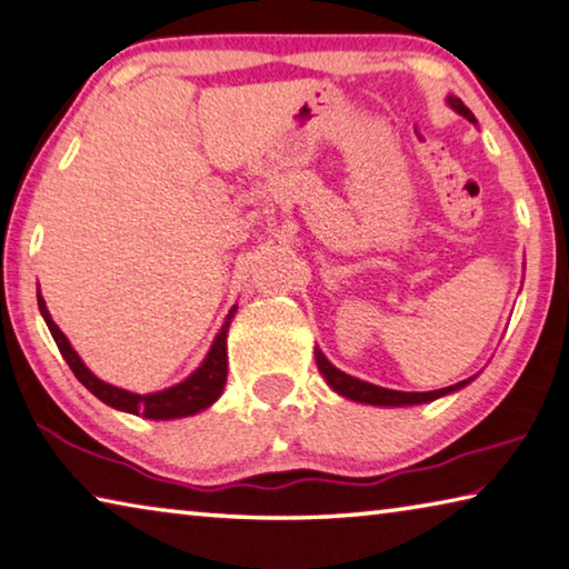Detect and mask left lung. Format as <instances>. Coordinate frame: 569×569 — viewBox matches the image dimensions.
<instances>
[{"label":"left lung","instance_id":"left-lung-1","mask_svg":"<svg viewBox=\"0 0 569 569\" xmlns=\"http://www.w3.org/2000/svg\"><path fill=\"white\" fill-rule=\"evenodd\" d=\"M450 108H453L456 113L466 116L468 121L476 123V116L468 111L466 103L461 98H448ZM317 365H319V372L323 375V380L329 382V387L333 392H339L341 398H349L355 402H365V405H382V408H405V405H422V402H432L438 398H443L448 392H456L466 387L471 380H463L458 385H450L443 387V390H432V392H400V390H387V387H377V385H369L365 380H357V377L345 375L341 369L333 367L327 357L321 355V349H317Z\"/></svg>","mask_w":569,"mask_h":569}]
</instances>
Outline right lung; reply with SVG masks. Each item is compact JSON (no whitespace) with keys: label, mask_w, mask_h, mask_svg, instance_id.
I'll return each mask as SVG.
<instances>
[{"label":"right lung","mask_w":569,"mask_h":569,"mask_svg":"<svg viewBox=\"0 0 569 569\" xmlns=\"http://www.w3.org/2000/svg\"><path fill=\"white\" fill-rule=\"evenodd\" d=\"M38 306L44 323H48V329L52 333V339H56L60 355L66 357L68 367L73 369V375L96 395L98 400L111 405L116 410L141 415V418H151V420H174V418H187V415H194L204 408H210V405L222 395L224 380H228V329H230L232 317H236L238 306H232L230 309L228 319H224L222 329L218 331V337H214L210 351H207L204 362L197 367L187 380H182L174 387H167V390L161 392H149V395H137L98 380V377L83 365V359L78 357V351L70 347L66 333L58 329L56 321H52L40 291H38Z\"/></svg>","instance_id":"right-lung-1"}]
</instances>
